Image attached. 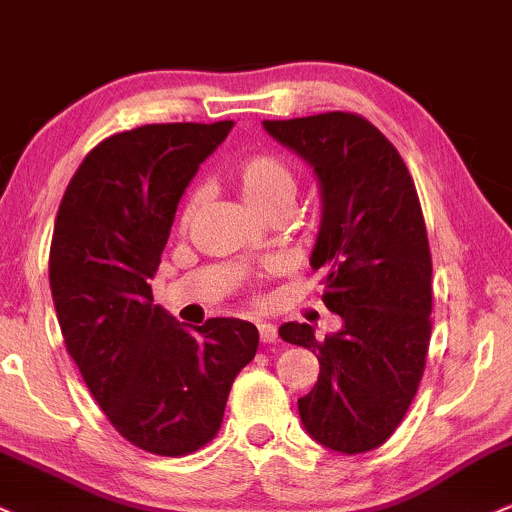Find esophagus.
Listing matches in <instances>:
<instances>
[{"label": "esophagus", "mask_w": 512, "mask_h": 512, "mask_svg": "<svg viewBox=\"0 0 512 512\" xmlns=\"http://www.w3.org/2000/svg\"><path fill=\"white\" fill-rule=\"evenodd\" d=\"M257 333H260L262 342H274L277 340V325L267 323V320H260V323H257Z\"/></svg>", "instance_id": "34e87169"}]
</instances>
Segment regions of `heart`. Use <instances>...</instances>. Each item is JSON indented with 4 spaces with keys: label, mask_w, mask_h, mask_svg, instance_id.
<instances>
[{
    "label": "heart",
    "mask_w": 512,
    "mask_h": 512,
    "mask_svg": "<svg viewBox=\"0 0 512 512\" xmlns=\"http://www.w3.org/2000/svg\"><path fill=\"white\" fill-rule=\"evenodd\" d=\"M235 189H238L240 199L245 201L255 213H267L272 209H289L291 201L296 196V179L291 174L289 165L274 155H252L245 157L243 162L235 165L233 174ZM201 206V194L192 192L184 201L182 213H179V223L187 226L196 216Z\"/></svg>",
    "instance_id": "obj_1"
}]
</instances>
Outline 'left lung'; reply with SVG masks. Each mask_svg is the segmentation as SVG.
<instances>
[{
	"mask_svg": "<svg viewBox=\"0 0 512 512\" xmlns=\"http://www.w3.org/2000/svg\"><path fill=\"white\" fill-rule=\"evenodd\" d=\"M316 174L320 228L311 269L338 333L316 338L284 323L282 340L318 357L316 386L299 398L303 430L342 454L389 440L411 406L430 345L432 260L418 192L406 162L362 116L330 111L262 121Z\"/></svg>",
	"mask_w": 512,
	"mask_h": 512,
	"instance_id": "1",
	"label": "left lung"
}]
</instances>
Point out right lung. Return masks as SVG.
Instances as JSON below:
<instances>
[{"instance_id":"1","label":"right lung","mask_w":512,"mask_h":512,"mask_svg":"<svg viewBox=\"0 0 512 512\" xmlns=\"http://www.w3.org/2000/svg\"><path fill=\"white\" fill-rule=\"evenodd\" d=\"M233 121L153 123L101 140L67 184L50 243V291L65 347L116 430L145 452L182 457L221 428L257 328H201L153 303L179 199Z\"/></svg>"}]
</instances>
